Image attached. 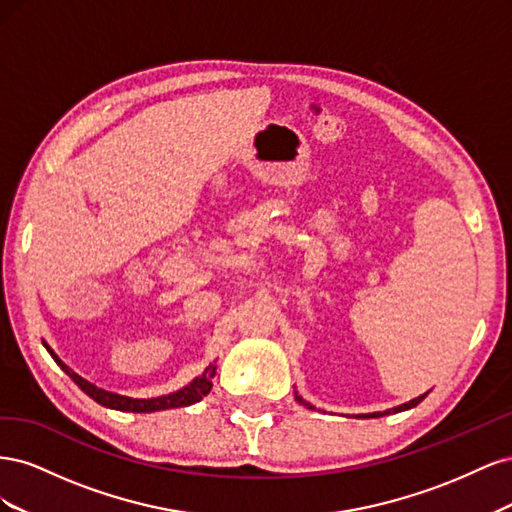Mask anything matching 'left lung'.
<instances>
[{
    "label": "left lung",
    "mask_w": 512,
    "mask_h": 512,
    "mask_svg": "<svg viewBox=\"0 0 512 512\" xmlns=\"http://www.w3.org/2000/svg\"><path fill=\"white\" fill-rule=\"evenodd\" d=\"M429 395V391L427 393H423V395H418V397H414V399H410L408 404H401V406H397V408H391V410H384V412H374V414H369V416H384V414H397V412H404V410H410V408H414V406H418L421 404V401L425 399ZM294 399L299 401L301 406H305L307 410H316L312 404H309V401H305L297 391H294Z\"/></svg>",
    "instance_id": "8db88e82"
}]
</instances>
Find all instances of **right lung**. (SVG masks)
Returning a JSON list of instances; mask_svg holds the SVG:
<instances>
[{"instance_id": "right-lung-1", "label": "right lung", "mask_w": 512, "mask_h": 512, "mask_svg": "<svg viewBox=\"0 0 512 512\" xmlns=\"http://www.w3.org/2000/svg\"><path fill=\"white\" fill-rule=\"evenodd\" d=\"M44 348L49 350V354L53 356V361L66 371V374L72 378V382L79 386V389L89 395L94 401H98L100 406L104 408H111V410H119V412H160V410H170V408H185V406H192L196 401L203 399L205 395H209L211 386H213V376H215V369L218 365H209L203 374L196 376L190 384H185L183 389L175 391V393H168V395H160V397H151V399H138V397H126V395H119V393H111V391H104L100 386L91 384L89 380L81 378L76 371H72L64 361L59 359V356L53 352V348L42 342Z\"/></svg>"}]
</instances>
